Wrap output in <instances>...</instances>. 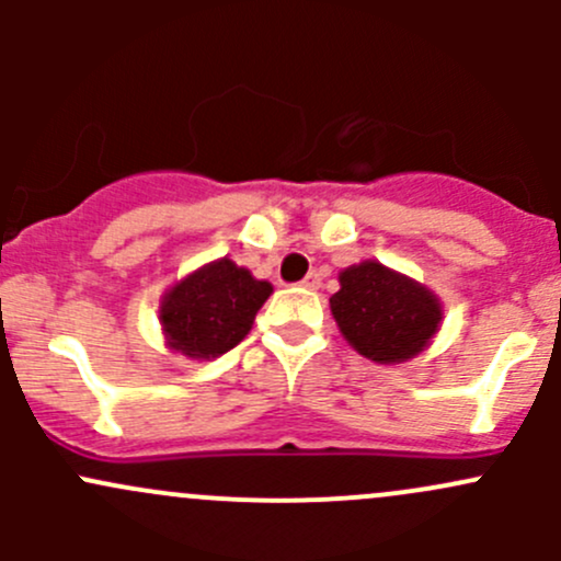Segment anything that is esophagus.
Masks as SVG:
<instances>
[{"instance_id":"34e87169","label":"esophagus","mask_w":561,"mask_h":561,"mask_svg":"<svg viewBox=\"0 0 561 561\" xmlns=\"http://www.w3.org/2000/svg\"><path fill=\"white\" fill-rule=\"evenodd\" d=\"M320 274H317V271H312V274H307V276H304V279H301V285L304 287H307V290H317V287H320Z\"/></svg>"}]
</instances>
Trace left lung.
<instances>
[{
    "label": "left lung",
    "mask_w": 561,
    "mask_h": 561,
    "mask_svg": "<svg viewBox=\"0 0 561 561\" xmlns=\"http://www.w3.org/2000/svg\"><path fill=\"white\" fill-rule=\"evenodd\" d=\"M342 290L331 298L339 331L366 358L399 364L412 358L437 333L439 301L407 276L380 263L342 271Z\"/></svg>",
    "instance_id": "8db88e82"
}]
</instances>
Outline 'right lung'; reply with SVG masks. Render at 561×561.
<instances>
[{
	"instance_id": "obj_1",
	"label": "right lung",
	"mask_w": 561,
	"mask_h": 561,
	"mask_svg": "<svg viewBox=\"0 0 561 561\" xmlns=\"http://www.w3.org/2000/svg\"><path fill=\"white\" fill-rule=\"evenodd\" d=\"M271 290L268 282L254 279L228 257L195 271L162 301L160 317L168 344L190 358L228 353L247 336Z\"/></svg>"
}]
</instances>
